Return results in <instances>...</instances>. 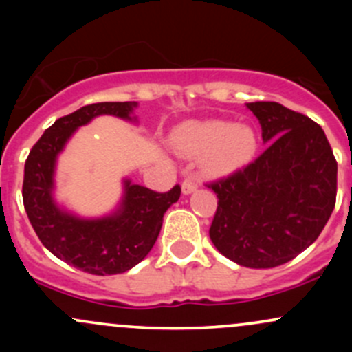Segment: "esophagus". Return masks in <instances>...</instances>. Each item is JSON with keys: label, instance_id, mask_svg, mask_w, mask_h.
<instances>
[{"label": "esophagus", "instance_id": "1", "mask_svg": "<svg viewBox=\"0 0 352 352\" xmlns=\"http://www.w3.org/2000/svg\"><path fill=\"white\" fill-rule=\"evenodd\" d=\"M194 190H197V184L194 182L192 179H186L182 182V194L184 196H189V194H192Z\"/></svg>", "mask_w": 352, "mask_h": 352}]
</instances>
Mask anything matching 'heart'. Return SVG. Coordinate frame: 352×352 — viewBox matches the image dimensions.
Instances as JSON below:
<instances>
[{"mask_svg": "<svg viewBox=\"0 0 352 352\" xmlns=\"http://www.w3.org/2000/svg\"><path fill=\"white\" fill-rule=\"evenodd\" d=\"M172 144L179 153L201 156V166L212 177L242 170L257 153V134L247 124L225 120H189L173 131Z\"/></svg>", "mask_w": 352, "mask_h": 352, "instance_id": "heart-1", "label": "heart"}]
</instances>
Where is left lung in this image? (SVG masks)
Returning <instances> with one entry per match:
<instances>
[{"instance_id": "obj_1", "label": "left lung", "mask_w": 352, "mask_h": 352, "mask_svg": "<svg viewBox=\"0 0 352 352\" xmlns=\"http://www.w3.org/2000/svg\"><path fill=\"white\" fill-rule=\"evenodd\" d=\"M265 151L212 184L218 209L209 228L214 247L235 264L271 269L310 247L336 206L337 162L324 129L278 102L247 104Z\"/></svg>"}]
</instances>
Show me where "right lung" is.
Here are the masks:
<instances>
[{
  "label": "right lung",
  "instance_id": "add662e5",
  "mask_svg": "<svg viewBox=\"0 0 352 352\" xmlns=\"http://www.w3.org/2000/svg\"><path fill=\"white\" fill-rule=\"evenodd\" d=\"M136 107L138 102L85 105L45 129L25 162L23 206L35 233L51 254L88 274H120L140 264L158 239L163 214L180 197L179 186L158 194L124 177L122 196L107 214L80 216L56 199L58 160L73 134L100 116L138 124Z\"/></svg>",
  "mask_w": 352,
  "mask_h": 352
}]
</instances>
